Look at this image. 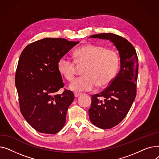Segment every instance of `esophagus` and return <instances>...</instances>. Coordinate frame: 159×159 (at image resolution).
<instances>
[{"label": "esophagus", "mask_w": 159, "mask_h": 159, "mask_svg": "<svg viewBox=\"0 0 159 159\" xmlns=\"http://www.w3.org/2000/svg\"><path fill=\"white\" fill-rule=\"evenodd\" d=\"M81 95V93H78V92H75V93H74V95H75V97H78L79 96H80Z\"/></svg>", "instance_id": "esophagus-1"}]
</instances>
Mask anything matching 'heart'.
I'll use <instances>...</instances> for the list:
<instances>
[{"label": "heart", "mask_w": 159, "mask_h": 159, "mask_svg": "<svg viewBox=\"0 0 159 159\" xmlns=\"http://www.w3.org/2000/svg\"><path fill=\"white\" fill-rule=\"evenodd\" d=\"M74 61L70 57H61L57 63L58 72L69 81L73 80L77 67L84 66L82 76L75 79L70 84L72 90L90 91L97 85L101 88L108 85L117 72L119 58L117 52L102 45L87 44L81 46L73 53Z\"/></svg>", "instance_id": "1"}]
</instances>
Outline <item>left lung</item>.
I'll return each mask as SVG.
<instances>
[{"label":"left lung","mask_w":159,"mask_h":159,"mask_svg":"<svg viewBox=\"0 0 159 159\" xmlns=\"http://www.w3.org/2000/svg\"><path fill=\"white\" fill-rule=\"evenodd\" d=\"M89 37L110 40L119 51L120 68L117 75L100 93L91 96L89 119L101 129H110L126 116L137 95L139 61L136 50L126 39L113 33Z\"/></svg>","instance_id":"obj_1"}]
</instances>
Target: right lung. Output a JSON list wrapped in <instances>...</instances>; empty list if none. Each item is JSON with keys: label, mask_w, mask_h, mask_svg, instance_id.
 <instances>
[{"label": "right lung", "mask_w": 159, "mask_h": 159, "mask_svg": "<svg viewBox=\"0 0 159 159\" xmlns=\"http://www.w3.org/2000/svg\"><path fill=\"white\" fill-rule=\"evenodd\" d=\"M79 43L44 38L28 45L20 56L15 79L20 110L39 132L55 134L64 126L67 111L75 97L68 89L57 93L64 86L57 63Z\"/></svg>", "instance_id": "right-lung-1"}]
</instances>
